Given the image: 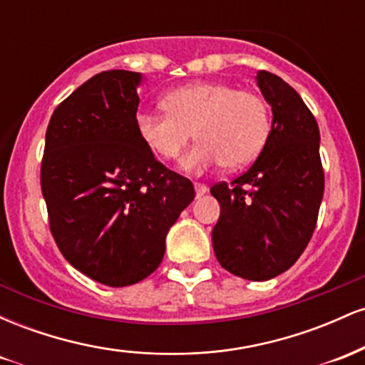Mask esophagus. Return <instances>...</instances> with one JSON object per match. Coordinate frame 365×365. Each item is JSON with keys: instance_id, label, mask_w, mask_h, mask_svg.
Wrapping results in <instances>:
<instances>
[{"instance_id": "esophagus-1", "label": "esophagus", "mask_w": 365, "mask_h": 365, "mask_svg": "<svg viewBox=\"0 0 365 365\" xmlns=\"http://www.w3.org/2000/svg\"><path fill=\"white\" fill-rule=\"evenodd\" d=\"M194 187H195V194H197V197H200V195H204L207 192V187L204 185V183H194Z\"/></svg>"}]
</instances>
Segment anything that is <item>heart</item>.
Wrapping results in <instances>:
<instances>
[{
	"label": "heart",
	"mask_w": 365,
	"mask_h": 365,
	"mask_svg": "<svg viewBox=\"0 0 365 365\" xmlns=\"http://www.w3.org/2000/svg\"><path fill=\"white\" fill-rule=\"evenodd\" d=\"M163 108L166 111L137 113V133L150 153L173 161L194 130L197 144L182 161L188 171L221 163L230 170L245 166L257 156L269 132V111L261 96L226 82L204 81L180 87L165 96Z\"/></svg>",
	"instance_id": "heart-1"
}]
</instances>
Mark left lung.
Here are the masks:
<instances>
[{"label":"left lung","mask_w":365,"mask_h":365,"mask_svg":"<svg viewBox=\"0 0 365 365\" xmlns=\"http://www.w3.org/2000/svg\"><path fill=\"white\" fill-rule=\"evenodd\" d=\"M273 127L249 170L211 187L220 202L212 228L217 262L232 274L264 282L290 269L311 242L324 194L319 127L283 78L257 72Z\"/></svg>","instance_id":"obj_1"}]
</instances>
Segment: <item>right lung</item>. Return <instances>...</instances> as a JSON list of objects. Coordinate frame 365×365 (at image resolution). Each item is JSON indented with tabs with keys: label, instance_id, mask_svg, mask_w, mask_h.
Here are the masks:
<instances>
[{
	"label": "right lung",
	"instance_id": "add662e5",
	"mask_svg": "<svg viewBox=\"0 0 365 365\" xmlns=\"http://www.w3.org/2000/svg\"><path fill=\"white\" fill-rule=\"evenodd\" d=\"M140 75L101 72L58 104L48 130L43 190L51 235L75 269L128 287L158 269L166 233L194 200L135 128Z\"/></svg>",
	"mask_w": 365,
	"mask_h": 365
}]
</instances>
